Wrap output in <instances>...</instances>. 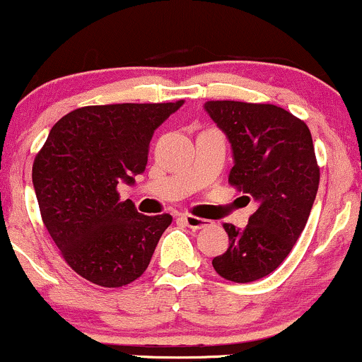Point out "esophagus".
I'll return each instance as SVG.
<instances>
[{"instance_id":"obj_1","label":"esophagus","mask_w":362,"mask_h":362,"mask_svg":"<svg viewBox=\"0 0 362 362\" xmlns=\"http://www.w3.org/2000/svg\"><path fill=\"white\" fill-rule=\"evenodd\" d=\"M182 219H184V223L189 228H192V230H202V228L207 226V219L197 218V216H192V214H184L182 216Z\"/></svg>"}]
</instances>
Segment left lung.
I'll return each instance as SVG.
<instances>
[{
	"label": "left lung",
	"instance_id": "left-lung-1",
	"mask_svg": "<svg viewBox=\"0 0 362 362\" xmlns=\"http://www.w3.org/2000/svg\"><path fill=\"white\" fill-rule=\"evenodd\" d=\"M204 109L233 148L230 185L257 209L245 230L224 224L230 247L213 259L219 276L252 282L276 271L305 230L320 184L308 126L272 103L209 100Z\"/></svg>",
	"mask_w": 362,
	"mask_h": 362
}]
</instances>
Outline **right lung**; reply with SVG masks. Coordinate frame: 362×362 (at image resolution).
<instances>
[{
  "instance_id": "right-lung-1",
  "label": "right lung",
  "mask_w": 362,
  "mask_h": 362,
  "mask_svg": "<svg viewBox=\"0 0 362 362\" xmlns=\"http://www.w3.org/2000/svg\"><path fill=\"white\" fill-rule=\"evenodd\" d=\"M184 100L76 109L54 124L32 167L44 226L78 276L122 288L146 271L172 216H144L120 182L144 172L153 132Z\"/></svg>"
}]
</instances>
